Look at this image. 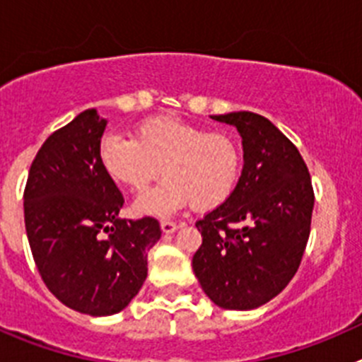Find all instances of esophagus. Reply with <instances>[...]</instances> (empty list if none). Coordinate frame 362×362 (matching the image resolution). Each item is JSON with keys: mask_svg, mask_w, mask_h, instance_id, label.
I'll return each mask as SVG.
<instances>
[{"mask_svg": "<svg viewBox=\"0 0 362 362\" xmlns=\"http://www.w3.org/2000/svg\"><path fill=\"white\" fill-rule=\"evenodd\" d=\"M161 230L165 233H174L175 230H177V225H175L174 221H168V219H165V221H161Z\"/></svg>", "mask_w": 362, "mask_h": 362, "instance_id": "esophagus-1", "label": "esophagus"}]
</instances>
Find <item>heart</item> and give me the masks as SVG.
Masks as SVG:
<instances>
[{
  "mask_svg": "<svg viewBox=\"0 0 362 362\" xmlns=\"http://www.w3.org/2000/svg\"><path fill=\"white\" fill-rule=\"evenodd\" d=\"M105 174L119 187L143 192L159 168L166 175L134 204L141 216H170L192 201L197 210L216 209L233 194L243 153L235 137L204 130L174 116H153L137 124L132 137L108 132L98 148Z\"/></svg>",
  "mask_w": 362,
  "mask_h": 362,
  "instance_id": "obj_1",
  "label": "heart"
}]
</instances>
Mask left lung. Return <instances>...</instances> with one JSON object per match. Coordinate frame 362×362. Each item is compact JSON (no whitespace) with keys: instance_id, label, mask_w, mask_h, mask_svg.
Here are the masks:
<instances>
[{"instance_id":"8db88e82","label":"left lung","mask_w":362,"mask_h":362,"mask_svg":"<svg viewBox=\"0 0 362 362\" xmlns=\"http://www.w3.org/2000/svg\"><path fill=\"white\" fill-rule=\"evenodd\" d=\"M212 119L238 129L245 165L232 196L196 221L203 243L192 268L217 306L252 310L296 276L312 225V179L297 146L267 117L243 110Z\"/></svg>"}]
</instances>
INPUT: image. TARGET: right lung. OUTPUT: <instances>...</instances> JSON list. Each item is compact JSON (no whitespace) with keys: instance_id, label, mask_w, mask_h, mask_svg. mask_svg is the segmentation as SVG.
<instances>
[{"instance_id":"obj_1","label":"right lung","mask_w":362,"mask_h":362,"mask_svg":"<svg viewBox=\"0 0 362 362\" xmlns=\"http://www.w3.org/2000/svg\"><path fill=\"white\" fill-rule=\"evenodd\" d=\"M107 127L95 108L47 137L23 194L28 245L47 288L76 312L112 315L146 279V252L161 238L153 217L121 219L123 194L98 148Z\"/></svg>"}]
</instances>
